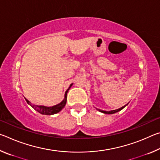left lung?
I'll return each instance as SVG.
<instances>
[{
  "label": "left lung",
  "instance_id": "8db88e82",
  "mask_svg": "<svg viewBox=\"0 0 160 160\" xmlns=\"http://www.w3.org/2000/svg\"><path fill=\"white\" fill-rule=\"evenodd\" d=\"M127 105H128V104H127L126 105H125V106L124 107H122L121 108H119V109H116V110H112V111H109V112H108V111H103V110H100V109H97L99 111V112H102V113H106V114H113V113H116V112H120L121 110H122L124 107H125L126 106H127Z\"/></svg>",
  "mask_w": 160,
  "mask_h": 160
}]
</instances>
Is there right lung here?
<instances>
[{"label":"right lung","mask_w":160,"mask_h":160,"mask_svg":"<svg viewBox=\"0 0 160 160\" xmlns=\"http://www.w3.org/2000/svg\"><path fill=\"white\" fill-rule=\"evenodd\" d=\"M72 85V83L70 84V87L68 88V89L65 92V95H64V99H63V101L59 103V104L54 105V106L52 107H45V106H42V105H36V104H33L29 101L28 99H27L25 98L26 102H28V104L30 105V106L34 109L35 110L37 111L42 114H44V115H53L55 114V113H57L59 112L63 109L64 107L66 106V101H67V93L68 90H70V88H71V86Z\"/></svg>","instance_id":"1"}]
</instances>
